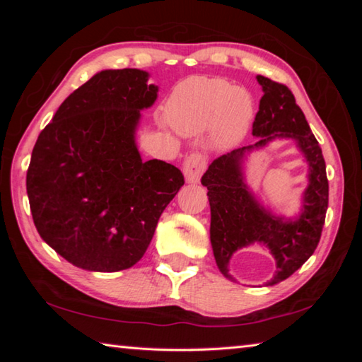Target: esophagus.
Listing matches in <instances>:
<instances>
[{"label":"esophagus","mask_w":362,"mask_h":362,"mask_svg":"<svg viewBox=\"0 0 362 362\" xmlns=\"http://www.w3.org/2000/svg\"><path fill=\"white\" fill-rule=\"evenodd\" d=\"M207 161L206 156L201 155V153H193L189 155L185 161H183V174H185V179L188 183H196L199 182L201 175L206 170Z\"/></svg>","instance_id":"1"}]
</instances>
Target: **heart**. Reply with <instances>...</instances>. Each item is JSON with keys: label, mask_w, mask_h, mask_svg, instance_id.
<instances>
[{"label": "heart", "mask_w": 362, "mask_h": 362, "mask_svg": "<svg viewBox=\"0 0 362 362\" xmlns=\"http://www.w3.org/2000/svg\"><path fill=\"white\" fill-rule=\"evenodd\" d=\"M166 112L180 134L194 136L211 127L214 145L228 148L247 134L254 102L247 90L223 78L192 76L175 86Z\"/></svg>", "instance_id": "heart-1"}]
</instances>
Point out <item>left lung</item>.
I'll return each mask as SVG.
<instances>
[{
	"mask_svg": "<svg viewBox=\"0 0 362 362\" xmlns=\"http://www.w3.org/2000/svg\"><path fill=\"white\" fill-rule=\"evenodd\" d=\"M263 95L252 124L255 144L241 146L214 159L201 179L211 204V244L220 273H228L236 250L250 244H265L276 260V272L268 286L278 284L297 272L313 255L326 220L329 182L321 146L311 132L296 97L284 84L259 75ZM274 138H292L309 163V187L303 212L296 219L278 218L255 199L243 182L242 159Z\"/></svg>",
	"mask_w": 362,
	"mask_h": 362,
	"instance_id": "obj_1",
	"label": "left lung"
}]
</instances>
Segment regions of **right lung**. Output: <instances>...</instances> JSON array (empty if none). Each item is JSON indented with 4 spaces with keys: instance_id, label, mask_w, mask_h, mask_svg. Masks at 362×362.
Here are the masks:
<instances>
[{
    "instance_id": "1",
    "label": "right lung",
    "mask_w": 362,
    "mask_h": 362,
    "mask_svg": "<svg viewBox=\"0 0 362 362\" xmlns=\"http://www.w3.org/2000/svg\"><path fill=\"white\" fill-rule=\"evenodd\" d=\"M137 69L99 71L66 97L33 146L27 194L35 226L78 268L136 265L185 183L173 164L140 158V112L158 97Z\"/></svg>"
}]
</instances>
